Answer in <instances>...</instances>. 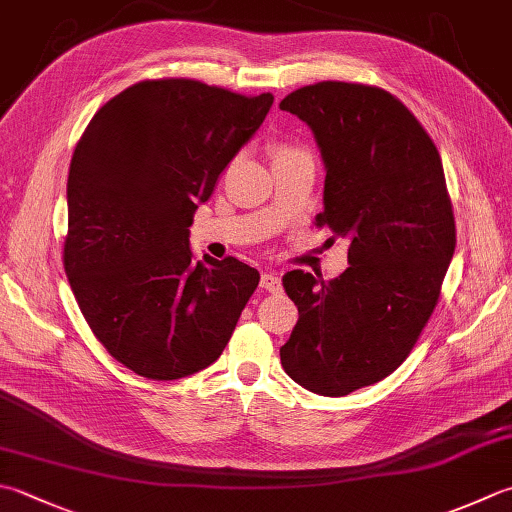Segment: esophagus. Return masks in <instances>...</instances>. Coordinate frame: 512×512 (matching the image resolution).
Instances as JSON below:
<instances>
[{"mask_svg":"<svg viewBox=\"0 0 512 512\" xmlns=\"http://www.w3.org/2000/svg\"><path fill=\"white\" fill-rule=\"evenodd\" d=\"M259 286L268 290V293H282V279L275 273H262V277H259Z\"/></svg>","mask_w":512,"mask_h":512,"instance_id":"34e87169","label":"esophagus"}]
</instances>
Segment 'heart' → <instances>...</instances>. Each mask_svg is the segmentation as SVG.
I'll use <instances>...</instances> for the list:
<instances>
[{"label":"heart","instance_id":"obj_1","mask_svg":"<svg viewBox=\"0 0 512 512\" xmlns=\"http://www.w3.org/2000/svg\"><path fill=\"white\" fill-rule=\"evenodd\" d=\"M293 153H302V150L295 148V146H286V144H282V146H275V148H273V155H275V159H277V157L293 155Z\"/></svg>","mask_w":512,"mask_h":512}]
</instances>
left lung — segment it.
Masks as SVG:
<instances>
[{
  "instance_id": "left-lung-1",
  "label": "left lung",
  "mask_w": 512,
  "mask_h": 512,
  "mask_svg": "<svg viewBox=\"0 0 512 512\" xmlns=\"http://www.w3.org/2000/svg\"><path fill=\"white\" fill-rule=\"evenodd\" d=\"M279 108L306 122L322 150L317 226L350 242V266L330 282L284 275L299 319L279 355L299 386L342 397L382 382L417 344L455 253L453 206L433 139L388 90L319 82Z\"/></svg>"
}]
</instances>
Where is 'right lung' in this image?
Instances as JSON below:
<instances>
[{
    "label": "right lung",
    "mask_w": 512,
    "mask_h": 512,
    "mask_svg": "<svg viewBox=\"0 0 512 512\" xmlns=\"http://www.w3.org/2000/svg\"><path fill=\"white\" fill-rule=\"evenodd\" d=\"M273 106L195 79H146L90 119L70 159L64 268L119 364L170 382L222 355L259 273L190 250L197 206Z\"/></svg>",
    "instance_id": "add662e5"
}]
</instances>
